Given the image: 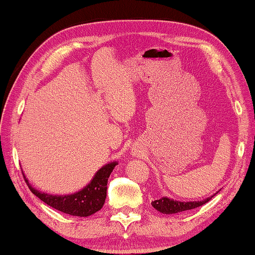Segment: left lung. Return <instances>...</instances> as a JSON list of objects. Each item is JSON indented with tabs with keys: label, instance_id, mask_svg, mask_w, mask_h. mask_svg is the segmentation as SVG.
<instances>
[{
	"label": "left lung",
	"instance_id": "1",
	"mask_svg": "<svg viewBox=\"0 0 255 255\" xmlns=\"http://www.w3.org/2000/svg\"><path fill=\"white\" fill-rule=\"evenodd\" d=\"M212 197H214V195L211 196V197H207L206 199H204V201H199V202H178L166 197H162L159 199H156L154 202H151V205L154 209L159 211L160 213L174 214V213L183 212V211L194 210L196 207L204 205L207 202L211 201Z\"/></svg>",
	"mask_w": 255,
	"mask_h": 255
}]
</instances>
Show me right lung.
Wrapping results in <instances>:
<instances>
[{
	"mask_svg": "<svg viewBox=\"0 0 255 255\" xmlns=\"http://www.w3.org/2000/svg\"><path fill=\"white\" fill-rule=\"evenodd\" d=\"M116 163H111L101 167L97 172L95 178L89 185L76 194L68 196H52L35 190L28 185V180L25 177V181L28 185L32 193L44 202L45 204L53 207L62 213L75 215V217H89L99 211L105 204L107 196V182L111 173L114 170Z\"/></svg>",
	"mask_w": 255,
	"mask_h": 255,
	"instance_id": "1",
	"label": "right lung"
}]
</instances>
